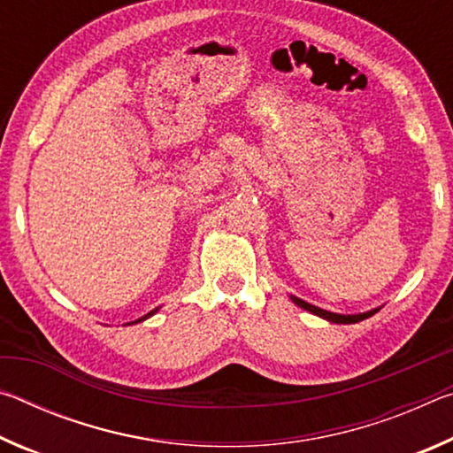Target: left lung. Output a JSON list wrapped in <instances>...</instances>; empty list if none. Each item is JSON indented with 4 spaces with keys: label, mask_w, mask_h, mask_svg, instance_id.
I'll return each instance as SVG.
<instances>
[{
    "label": "left lung",
    "mask_w": 453,
    "mask_h": 453,
    "mask_svg": "<svg viewBox=\"0 0 453 453\" xmlns=\"http://www.w3.org/2000/svg\"><path fill=\"white\" fill-rule=\"evenodd\" d=\"M291 300H294V303L300 305V308H303L305 311L316 313V316L324 318V319H327V321H332V324H357V321H362V319H365V318L373 316L375 311H380V308H378V310H372V311H365V313H354V316H343V313H334V311L316 308V305L303 302V300H300V297H296V296H291Z\"/></svg>",
    "instance_id": "left-lung-1"
}]
</instances>
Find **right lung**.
Listing matches in <instances>:
<instances>
[{"label": "right lung", "mask_w": 453, "mask_h": 453, "mask_svg": "<svg viewBox=\"0 0 453 453\" xmlns=\"http://www.w3.org/2000/svg\"><path fill=\"white\" fill-rule=\"evenodd\" d=\"M156 311H157V308H156V310H151L150 313H145V316H143V318H140V319H135V321H134V324H140V321H143V319H148V318H151V316H153V313H156Z\"/></svg>", "instance_id": "add662e5"}]
</instances>
